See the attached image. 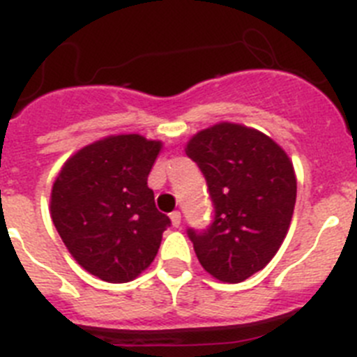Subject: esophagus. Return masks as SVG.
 I'll return each instance as SVG.
<instances>
[{
    "instance_id": "1",
    "label": "esophagus",
    "mask_w": 357,
    "mask_h": 357,
    "mask_svg": "<svg viewBox=\"0 0 357 357\" xmlns=\"http://www.w3.org/2000/svg\"><path fill=\"white\" fill-rule=\"evenodd\" d=\"M169 220H172L173 227H181L182 216H181V213H178V211H173V213L169 214Z\"/></svg>"
}]
</instances>
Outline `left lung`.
I'll use <instances>...</instances> for the list:
<instances>
[{
  "label": "left lung",
  "instance_id": "1",
  "mask_svg": "<svg viewBox=\"0 0 357 357\" xmlns=\"http://www.w3.org/2000/svg\"><path fill=\"white\" fill-rule=\"evenodd\" d=\"M185 153L214 206L206 230L188 229L198 261L214 279L241 282L272 261L288 234L296 200L291 160L263 132L227 121L195 134Z\"/></svg>",
  "mask_w": 357,
  "mask_h": 357
}]
</instances>
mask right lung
Segmentation results:
<instances>
[{
  "label": "right lung",
  "instance_id": "obj_1",
  "mask_svg": "<svg viewBox=\"0 0 357 357\" xmlns=\"http://www.w3.org/2000/svg\"><path fill=\"white\" fill-rule=\"evenodd\" d=\"M160 148L139 134L109 135L69 157L53 182L55 229L75 261L107 282L144 272L172 223L148 188Z\"/></svg>",
  "mask_w": 357,
  "mask_h": 357
}]
</instances>
